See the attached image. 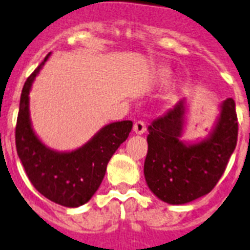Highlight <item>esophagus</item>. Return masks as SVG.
Wrapping results in <instances>:
<instances>
[{
    "label": "esophagus",
    "instance_id": "obj_1",
    "mask_svg": "<svg viewBox=\"0 0 250 250\" xmlns=\"http://www.w3.org/2000/svg\"><path fill=\"white\" fill-rule=\"evenodd\" d=\"M134 131H135V134H139V135L144 134L146 131V125H145L144 121H136L134 124Z\"/></svg>",
    "mask_w": 250,
    "mask_h": 250
}]
</instances>
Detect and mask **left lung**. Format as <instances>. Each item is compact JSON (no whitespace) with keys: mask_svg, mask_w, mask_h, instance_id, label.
I'll return each instance as SVG.
<instances>
[{"mask_svg":"<svg viewBox=\"0 0 250 250\" xmlns=\"http://www.w3.org/2000/svg\"><path fill=\"white\" fill-rule=\"evenodd\" d=\"M185 101L155 119L147 127V154L144 174L150 190L163 202L185 204L210 193L224 174L237 146L238 118L231 98L222 112L210 138L187 145L180 141Z\"/></svg>","mask_w":250,"mask_h":250,"instance_id":"obj_1","label":"left lung"}]
</instances>
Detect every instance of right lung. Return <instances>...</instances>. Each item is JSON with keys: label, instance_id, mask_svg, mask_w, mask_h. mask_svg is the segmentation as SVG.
I'll return each instance as SVG.
<instances>
[{"label": "right lung", "instance_id": "obj_1", "mask_svg": "<svg viewBox=\"0 0 250 250\" xmlns=\"http://www.w3.org/2000/svg\"><path fill=\"white\" fill-rule=\"evenodd\" d=\"M50 54L27 77L20 99L16 149L30 182L51 202L76 208L91 199L105 176L107 163L131 131L132 121L106 125L86 145L71 152H56L46 147L31 127L28 94L35 77Z\"/></svg>", "mask_w": 250, "mask_h": 250}]
</instances>
